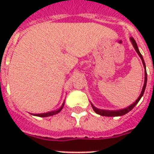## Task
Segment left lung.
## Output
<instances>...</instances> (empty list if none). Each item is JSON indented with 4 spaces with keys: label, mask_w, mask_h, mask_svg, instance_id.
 <instances>
[{
    "label": "left lung",
    "mask_w": 154,
    "mask_h": 154,
    "mask_svg": "<svg viewBox=\"0 0 154 154\" xmlns=\"http://www.w3.org/2000/svg\"><path fill=\"white\" fill-rule=\"evenodd\" d=\"M130 41H131L132 45H133V46H134V48L135 49L136 52L137 53L139 57H141V60H142V63H143L144 68L146 69V64H145V61H144V59L143 57H142V56H141V53L139 52L138 47H137V45L135 40H134L133 37H131V38H130ZM146 83H147V72H146V70H145V82H144V85H143V88H142V90H141V94H140V96L138 97V98L137 99L136 101L133 103L131 105H129V107L125 108V109H120V110H105V109H97V108H96L95 106H94V105L91 104L92 107H93V109H94V112H97V114L101 115V116H105V117H119V116H123V115L126 114L127 112H129V111H131V110L134 108V106H135V105L138 103V101H140V99L141 98V97L143 96L144 92H145V89H146Z\"/></svg>",
    "instance_id": "obj_1"
}]
</instances>
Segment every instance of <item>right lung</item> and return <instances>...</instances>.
I'll return each instance as SVG.
<instances>
[{
	"label": "right lung",
	"instance_id": "obj_1",
	"mask_svg": "<svg viewBox=\"0 0 154 154\" xmlns=\"http://www.w3.org/2000/svg\"><path fill=\"white\" fill-rule=\"evenodd\" d=\"M65 105V102H63L62 105L60 106L57 110H55V111H52V112H46V113H37V114H34L35 116H37V117H49V116H53V115H55L57 113L60 112V110L62 109L63 106Z\"/></svg>",
	"mask_w": 154,
	"mask_h": 154
}]
</instances>
